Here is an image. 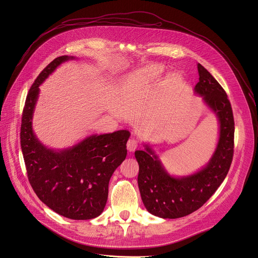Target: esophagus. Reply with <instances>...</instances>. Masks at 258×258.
<instances>
[{
	"label": "esophagus",
	"mask_w": 258,
	"mask_h": 258,
	"mask_svg": "<svg viewBox=\"0 0 258 258\" xmlns=\"http://www.w3.org/2000/svg\"><path fill=\"white\" fill-rule=\"evenodd\" d=\"M126 148L130 152L135 151L138 148V141L136 139H130L126 143Z\"/></svg>",
	"instance_id": "34e87169"
}]
</instances>
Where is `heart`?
I'll use <instances>...</instances> for the list:
<instances>
[{
    "instance_id": "1",
    "label": "heart",
    "mask_w": 258,
    "mask_h": 258,
    "mask_svg": "<svg viewBox=\"0 0 258 258\" xmlns=\"http://www.w3.org/2000/svg\"><path fill=\"white\" fill-rule=\"evenodd\" d=\"M164 75V67L160 64H150L140 69L133 71L125 78L122 89L124 92H132L133 90L146 86L151 83H155ZM168 80L173 83H178L180 78L176 73H171L168 76Z\"/></svg>"
}]
</instances>
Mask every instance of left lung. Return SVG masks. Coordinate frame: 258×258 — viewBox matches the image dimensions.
<instances>
[{"label":"left lung","instance_id":"8db88e82","mask_svg":"<svg viewBox=\"0 0 258 258\" xmlns=\"http://www.w3.org/2000/svg\"><path fill=\"white\" fill-rule=\"evenodd\" d=\"M199 82L194 94L218 121V139L209 161L200 169L186 175H172L148 143L145 150H137L139 163L138 186L147 211L161 218H178L199 209L226 178L234 153L235 123L228 96L217 81L200 63Z\"/></svg>","mask_w":258,"mask_h":258}]
</instances>
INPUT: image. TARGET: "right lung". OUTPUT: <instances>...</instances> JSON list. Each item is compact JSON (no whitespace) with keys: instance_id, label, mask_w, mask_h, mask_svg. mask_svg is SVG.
Wrapping results in <instances>:
<instances>
[{"instance_id":"right-lung-1","label":"right lung","mask_w":258,"mask_h":258,"mask_svg":"<svg viewBox=\"0 0 258 258\" xmlns=\"http://www.w3.org/2000/svg\"><path fill=\"white\" fill-rule=\"evenodd\" d=\"M77 59L61 56L36 78L23 109L20 144L30 185L40 200L70 219H92L106 205L110 177L126 157L131 133L120 130L93 134L63 149L49 148L36 137L32 118L40 86L64 62Z\"/></svg>"}]
</instances>
